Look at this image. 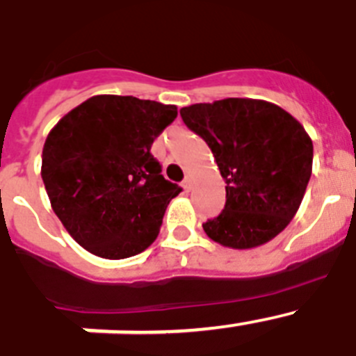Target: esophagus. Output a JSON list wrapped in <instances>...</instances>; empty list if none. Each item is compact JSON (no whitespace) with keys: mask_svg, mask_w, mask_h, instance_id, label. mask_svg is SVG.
I'll return each instance as SVG.
<instances>
[{"mask_svg":"<svg viewBox=\"0 0 356 356\" xmlns=\"http://www.w3.org/2000/svg\"><path fill=\"white\" fill-rule=\"evenodd\" d=\"M181 187L185 188V191H191V187H193V178L191 176H187L184 180V184H181Z\"/></svg>","mask_w":356,"mask_h":356,"instance_id":"34e87169","label":"esophagus"}]
</instances>
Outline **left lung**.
<instances>
[{"mask_svg": "<svg viewBox=\"0 0 356 356\" xmlns=\"http://www.w3.org/2000/svg\"><path fill=\"white\" fill-rule=\"evenodd\" d=\"M180 115L209 144L226 181L225 210L203 225L205 234L225 248L251 250L284 232L312 175V139L301 122L250 97L196 103Z\"/></svg>", "mask_w": 356, "mask_h": 356, "instance_id": "obj_1", "label": "left lung"}]
</instances>
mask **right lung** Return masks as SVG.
<instances>
[{
  "instance_id": "1",
  "label": "right lung",
  "mask_w": 356,
  "mask_h": 356,
  "mask_svg": "<svg viewBox=\"0 0 356 356\" xmlns=\"http://www.w3.org/2000/svg\"><path fill=\"white\" fill-rule=\"evenodd\" d=\"M176 115L175 105L99 94L48 134L44 187L53 212L89 253L128 259L159 237L169 201L181 188L163 178L151 144Z\"/></svg>"
}]
</instances>
